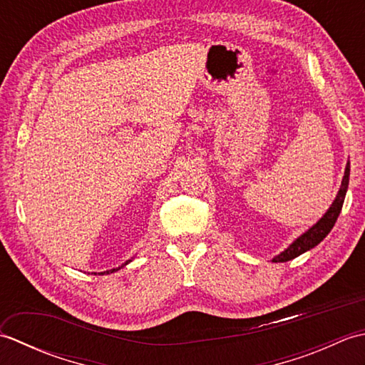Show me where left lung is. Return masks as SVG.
Listing matches in <instances>:
<instances>
[{"instance_id": "1", "label": "left lung", "mask_w": 365, "mask_h": 365, "mask_svg": "<svg viewBox=\"0 0 365 365\" xmlns=\"http://www.w3.org/2000/svg\"><path fill=\"white\" fill-rule=\"evenodd\" d=\"M348 182H350V163H346L345 175L342 178V185H340V190L337 192L334 202L331 204L329 210L323 215V218L319 222L314 224L311 229L306 230L304 234L294 240V242L289 247H287L285 251H282L281 254L276 255L273 262H287V260H292L294 257H298V255H301L302 252L312 250V247H315L324 237L329 234L331 229L334 227V224L339 218L340 210H342L345 195H346V190H348Z\"/></svg>"}]
</instances>
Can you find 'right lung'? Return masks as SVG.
Returning a JSON list of instances; mask_svg holds the SVG:
<instances>
[{
    "label": "right lung",
    "instance_id": "right-lung-1",
    "mask_svg": "<svg viewBox=\"0 0 365 365\" xmlns=\"http://www.w3.org/2000/svg\"><path fill=\"white\" fill-rule=\"evenodd\" d=\"M130 262V260H128ZM127 262V263H128ZM127 263H125V265H127ZM115 269H119V268H113V269H110V271H103V273H100V274H110V273H113V271H115Z\"/></svg>",
    "mask_w": 365,
    "mask_h": 365
}]
</instances>
